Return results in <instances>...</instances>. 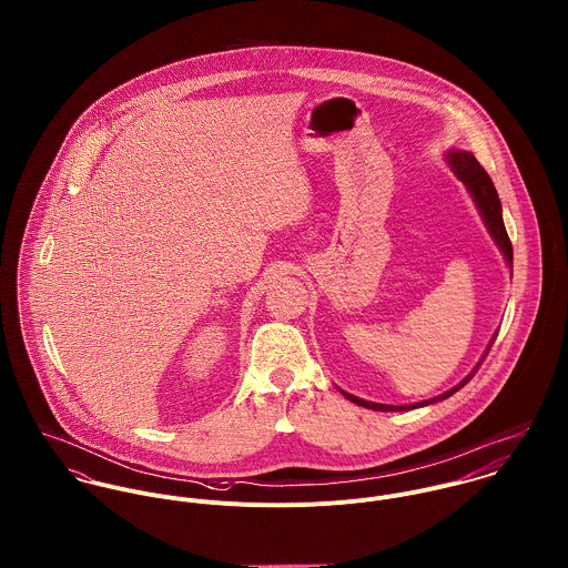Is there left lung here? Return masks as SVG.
Instances as JSON below:
<instances>
[{"instance_id":"obj_1","label":"left lung","mask_w":568,"mask_h":568,"mask_svg":"<svg viewBox=\"0 0 568 568\" xmlns=\"http://www.w3.org/2000/svg\"><path fill=\"white\" fill-rule=\"evenodd\" d=\"M448 163H450V168H453V172L466 183V187L470 190V194L475 196V203H477V207H479V212H481V216H484V221H486L487 230H489V234H491V239H494V243L498 244V248L503 251V255H505V260H507V264L511 266L514 262H511V257H514V248H511V241H509V236H507V230H505V225H503V214H500V201H498V194H496V187H494V183H491V179H489V174H487L486 170H484V165L475 160V155H470V153H450L448 155ZM496 338V336H494ZM494 338H491V343H494ZM491 343H489V347H491ZM479 369V367H477ZM477 369L473 372V374H468L457 387H453L450 392H446V394H442V396H437V398H433V400H424V403H417V405H405V406H392V405H378V403H367V400H361V398H356V396H352V394H345L343 392V396L347 398V400H352L354 405L365 406V408H374V410H406V408H417V406H426L433 405V403H437V400H446V398H450L455 392H459L475 374H477Z\"/></svg>"}]
</instances>
